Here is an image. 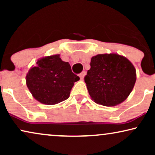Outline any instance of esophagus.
Masks as SVG:
<instances>
[{
	"label": "esophagus",
	"instance_id": "1",
	"mask_svg": "<svg viewBox=\"0 0 155 155\" xmlns=\"http://www.w3.org/2000/svg\"><path fill=\"white\" fill-rule=\"evenodd\" d=\"M85 71H82L81 73L79 75V76H80V80H82L84 78V75H85Z\"/></svg>",
	"mask_w": 155,
	"mask_h": 155
}]
</instances>
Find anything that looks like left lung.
Listing matches in <instances>:
<instances>
[{
    "label": "left lung",
    "instance_id": "left-lung-1",
    "mask_svg": "<svg viewBox=\"0 0 155 155\" xmlns=\"http://www.w3.org/2000/svg\"><path fill=\"white\" fill-rule=\"evenodd\" d=\"M84 77L89 94L95 103L114 107L128 98L136 81V71L128 58L115 53L91 58Z\"/></svg>",
    "mask_w": 155,
    "mask_h": 155
}]
</instances>
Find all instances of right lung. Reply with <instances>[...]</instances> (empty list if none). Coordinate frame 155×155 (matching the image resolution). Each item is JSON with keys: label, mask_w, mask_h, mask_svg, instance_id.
Segmentation results:
<instances>
[{"label": "right lung", "mask_w": 155, "mask_h": 155, "mask_svg": "<svg viewBox=\"0 0 155 155\" xmlns=\"http://www.w3.org/2000/svg\"><path fill=\"white\" fill-rule=\"evenodd\" d=\"M79 80L72 72L69 63L61 60L59 54L38 59L26 75L27 86L34 98L46 105L67 99L74 82Z\"/></svg>", "instance_id": "right-lung-1"}]
</instances>
